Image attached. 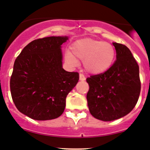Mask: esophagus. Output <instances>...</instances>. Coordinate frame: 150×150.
<instances>
[{
  "label": "esophagus",
  "mask_w": 150,
  "mask_h": 150,
  "mask_svg": "<svg viewBox=\"0 0 150 150\" xmlns=\"http://www.w3.org/2000/svg\"><path fill=\"white\" fill-rule=\"evenodd\" d=\"M79 79L82 81L85 80L86 79V76H84V74H79Z\"/></svg>",
  "instance_id": "obj_1"
}]
</instances>
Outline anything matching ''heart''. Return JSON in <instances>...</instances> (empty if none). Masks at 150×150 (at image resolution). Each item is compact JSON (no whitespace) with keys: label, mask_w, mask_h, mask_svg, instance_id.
Wrapping results in <instances>:
<instances>
[{"label":"heart","mask_w":150,"mask_h":150,"mask_svg":"<svg viewBox=\"0 0 150 150\" xmlns=\"http://www.w3.org/2000/svg\"><path fill=\"white\" fill-rule=\"evenodd\" d=\"M71 53H66V60L74 65L78 64L76 59L83 60L85 69L92 74L106 71L115 57V48L111 44L91 38L76 41L71 45Z\"/></svg>","instance_id":"obj_1"}]
</instances>
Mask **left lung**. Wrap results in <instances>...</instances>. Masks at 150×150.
<instances>
[{"instance_id":"obj_1","label":"left lung","mask_w":150,"mask_h":150,"mask_svg":"<svg viewBox=\"0 0 150 150\" xmlns=\"http://www.w3.org/2000/svg\"><path fill=\"white\" fill-rule=\"evenodd\" d=\"M117 60L106 71L88 77L87 101L92 116L103 121L117 120L135 106L141 92L139 66L124 45L113 43Z\"/></svg>"}]
</instances>
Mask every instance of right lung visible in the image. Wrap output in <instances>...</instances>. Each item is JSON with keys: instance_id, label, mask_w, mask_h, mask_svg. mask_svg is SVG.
<instances>
[{"instance_id": "obj_1", "label": "right lung", "mask_w": 150, "mask_h": 150, "mask_svg": "<svg viewBox=\"0 0 150 150\" xmlns=\"http://www.w3.org/2000/svg\"><path fill=\"white\" fill-rule=\"evenodd\" d=\"M68 39H35L15 61L10 78L12 100L19 112L33 120H52L62 115L66 97L79 81L77 72L62 68L61 45Z\"/></svg>"}]
</instances>
